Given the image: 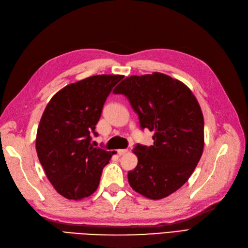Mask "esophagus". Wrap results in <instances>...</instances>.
<instances>
[{"mask_svg": "<svg viewBox=\"0 0 248 248\" xmlns=\"http://www.w3.org/2000/svg\"><path fill=\"white\" fill-rule=\"evenodd\" d=\"M127 151H128V150H127V149H119L118 151H117V153H118V155H119V156H121V155L126 154V153H127Z\"/></svg>", "mask_w": 248, "mask_h": 248, "instance_id": "esophagus-1", "label": "esophagus"}]
</instances>
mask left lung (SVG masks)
Masks as SVG:
<instances>
[{"label": "left lung", "instance_id": "1", "mask_svg": "<svg viewBox=\"0 0 248 248\" xmlns=\"http://www.w3.org/2000/svg\"><path fill=\"white\" fill-rule=\"evenodd\" d=\"M129 100L141 129L154 132V145L138 144V166L128 182L141 196L160 200L183 186L204 150V117L190 89L167 74L126 78L114 90Z\"/></svg>", "mask_w": 248, "mask_h": 248}]
</instances>
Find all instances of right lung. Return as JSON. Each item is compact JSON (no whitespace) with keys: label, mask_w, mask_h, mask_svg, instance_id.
Here are the masks:
<instances>
[{"label":"right lung","mask_w":248,"mask_h":248,"mask_svg":"<svg viewBox=\"0 0 248 248\" xmlns=\"http://www.w3.org/2000/svg\"><path fill=\"white\" fill-rule=\"evenodd\" d=\"M123 76L90 77L64 87L43 111L36 151L54 188L68 200L88 198L99 185L114 152L94 148L95 126L108 96Z\"/></svg>","instance_id":"obj_1"}]
</instances>
